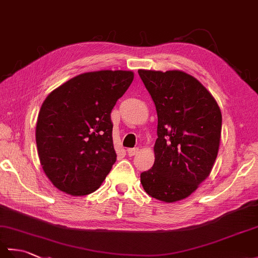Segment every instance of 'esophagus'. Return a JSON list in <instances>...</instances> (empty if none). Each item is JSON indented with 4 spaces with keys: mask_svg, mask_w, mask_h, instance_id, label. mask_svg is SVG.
Here are the masks:
<instances>
[{
    "mask_svg": "<svg viewBox=\"0 0 258 258\" xmlns=\"http://www.w3.org/2000/svg\"><path fill=\"white\" fill-rule=\"evenodd\" d=\"M139 153V149L138 147H134V149H128L127 150V155L128 156H134Z\"/></svg>",
    "mask_w": 258,
    "mask_h": 258,
    "instance_id": "esophagus-1",
    "label": "esophagus"
}]
</instances>
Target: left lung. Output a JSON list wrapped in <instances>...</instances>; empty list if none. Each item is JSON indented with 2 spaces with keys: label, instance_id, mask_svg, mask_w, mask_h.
<instances>
[{
  "label": "left lung",
  "instance_id": "left-lung-1",
  "mask_svg": "<svg viewBox=\"0 0 258 258\" xmlns=\"http://www.w3.org/2000/svg\"><path fill=\"white\" fill-rule=\"evenodd\" d=\"M157 113L155 162L141 174L150 196L173 203L188 197L210 175L221 141L215 98L182 71L139 70Z\"/></svg>",
  "mask_w": 258,
  "mask_h": 258
}]
</instances>
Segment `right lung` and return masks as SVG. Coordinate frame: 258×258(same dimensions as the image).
<instances>
[{
	"label": "right lung",
	"mask_w": 258,
	"mask_h": 258,
	"mask_svg": "<svg viewBox=\"0 0 258 258\" xmlns=\"http://www.w3.org/2000/svg\"><path fill=\"white\" fill-rule=\"evenodd\" d=\"M133 79L131 71L83 73L47 95L35 138L43 171L56 188L83 196L100 187L116 161L111 112Z\"/></svg>",
	"instance_id": "add662e5"
}]
</instances>
